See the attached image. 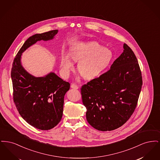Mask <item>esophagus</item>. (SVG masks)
<instances>
[{
	"instance_id": "1",
	"label": "esophagus",
	"mask_w": 160,
	"mask_h": 160,
	"mask_svg": "<svg viewBox=\"0 0 160 160\" xmlns=\"http://www.w3.org/2000/svg\"><path fill=\"white\" fill-rule=\"evenodd\" d=\"M71 88H72L74 89H78V86H77L76 84H71Z\"/></svg>"
}]
</instances>
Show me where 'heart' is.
<instances>
[{
    "mask_svg": "<svg viewBox=\"0 0 160 160\" xmlns=\"http://www.w3.org/2000/svg\"><path fill=\"white\" fill-rule=\"evenodd\" d=\"M112 51L96 41H80L72 44L69 53L63 52L60 58L62 76L67 78L74 69L72 60L78 61L77 68L84 78L92 80L101 76L113 59Z\"/></svg>",
    "mask_w": 160,
    "mask_h": 160,
    "instance_id": "b5f03b06",
    "label": "heart"
}]
</instances>
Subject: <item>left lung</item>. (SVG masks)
<instances>
[{"label": "left lung", "instance_id": "1", "mask_svg": "<svg viewBox=\"0 0 160 160\" xmlns=\"http://www.w3.org/2000/svg\"><path fill=\"white\" fill-rule=\"evenodd\" d=\"M123 48V53L110 70L81 88L87 121L99 131L119 128L137 106L142 86V73L132 50L126 44Z\"/></svg>", "mask_w": 160, "mask_h": 160}]
</instances>
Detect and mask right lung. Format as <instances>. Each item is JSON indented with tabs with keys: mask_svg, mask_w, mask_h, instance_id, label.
I'll return each mask as SVG.
<instances>
[{
	"mask_svg": "<svg viewBox=\"0 0 160 160\" xmlns=\"http://www.w3.org/2000/svg\"><path fill=\"white\" fill-rule=\"evenodd\" d=\"M58 32V30L49 31L28 38L17 54L11 69L16 107L26 122L41 130L52 129L61 121L64 96L70 84L54 72L43 77L33 76L24 68L22 56L37 42L53 39Z\"/></svg>",
	"mask_w": 160,
	"mask_h": 160,
	"instance_id": "add662e5",
	"label": "right lung"
}]
</instances>
